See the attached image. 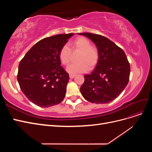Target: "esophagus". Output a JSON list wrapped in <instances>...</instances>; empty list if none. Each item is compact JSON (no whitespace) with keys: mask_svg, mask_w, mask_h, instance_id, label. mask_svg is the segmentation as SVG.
<instances>
[{"mask_svg":"<svg viewBox=\"0 0 152 152\" xmlns=\"http://www.w3.org/2000/svg\"><path fill=\"white\" fill-rule=\"evenodd\" d=\"M69 77H70V79H73L75 77V75H73V74H70V75H69Z\"/></svg>","mask_w":152,"mask_h":152,"instance_id":"34e87169","label":"esophagus"}]
</instances>
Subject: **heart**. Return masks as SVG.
Wrapping results in <instances>:
<instances>
[{"mask_svg": "<svg viewBox=\"0 0 152 152\" xmlns=\"http://www.w3.org/2000/svg\"><path fill=\"white\" fill-rule=\"evenodd\" d=\"M73 52H79L77 58V63L69 65L66 71L71 74L84 73L93 70L99 60V52L96 47L92 46L90 41L80 37L70 44ZM72 51L68 45H64L59 52V59L63 65H68L70 62Z\"/></svg>", "mask_w": 152, "mask_h": 152, "instance_id": "obj_1", "label": "heart"}]
</instances>
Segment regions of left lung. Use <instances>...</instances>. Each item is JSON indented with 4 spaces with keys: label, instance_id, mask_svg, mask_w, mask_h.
<instances>
[{
    "label": "left lung",
    "instance_id": "obj_1",
    "mask_svg": "<svg viewBox=\"0 0 152 152\" xmlns=\"http://www.w3.org/2000/svg\"><path fill=\"white\" fill-rule=\"evenodd\" d=\"M93 41L99 52V60L94 70L84 76L80 91L91 103H108L117 98L127 85L130 65L124 50L104 36L78 33Z\"/></svg>",
    "mask_w": 152,
    "mask_h": 152
}]
</instances>
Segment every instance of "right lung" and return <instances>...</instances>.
<instances>
[{
	"instance_id": "obj_1",
	"label": "right lung",
	"mask_w": 152,
	"mask_h": 152,
	"mask_svg": "<svg viewBox=\"0 0 152 152\" xmlns=\"http://www.w3.org/2000/svg\"><path fill=\"white\" fill-rule=\"evenodd\" d=\"M73 35L59 34L40 40L19 64L17 79L20 89L39 107H52L65 98L69 75L61 66L59 52Z\"/></svg>"
}]
</instances>
